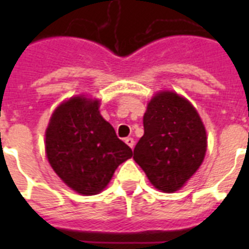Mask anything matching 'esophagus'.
Wrapping results in <instances>:
<instances>
[{
    "label": "esophagus",
    "instance_id": "esophagus-1",
    "mask_svg": "<svg viewBox=\"0 0 249 249\" xmlns=\"http://www.w3.org/2000/svg\"><path fill=\"white\" fill-rule=\"evenodd\" d=\"M124 142H126V143L128 144L132 149H133V147H135V140H133V138H131V137L126 138V140H124Z\"/></svg>",
    "mask_w": 249,
    "mask_h": 249
}]
</instances>
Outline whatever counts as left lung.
Listing matches in <instances>:
<instances>
[{
    "label": "left lung",
    "mask_w": 249,
    "mask_h": 249,
    "mask_svg": "<svg viewBox=\"0 0 249 249\" xmlns=\"http://www.w3.org/2000/svg\"><path fill=\"white\" fill-rule=\"evenodd\" d=\"M143 127L133 160L157 190L176 192L195 175L206 155V128L198 112L175 92H158L147 106Z\"/></svg>",
    "instance_id": "1"
}]
</instances>
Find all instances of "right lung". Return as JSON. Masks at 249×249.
Instances as JSON below:
<instances>
[{"label": "right lung", "mask_w": 249, "mask_h": 249, "mask_svg": "<svg viewBox=\"0 0 249 249\" xmlns=\"http://www.w3.org/2000/svg\"><path fill=\"white\" fill-rule=\"evenodd\" d=\"M100 101L76 96L54 109L46 129V155L51 167L70 188L85 196L100 193L114 171L132 157L101 116Z\"/></svg>", "instance_id": "right-lung-1"}]
</instances>
